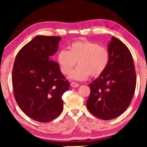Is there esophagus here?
Wrapping results in <instances>:
<instances>
[{
  "label": "esophagus",
  "mask_w": 147,
  "mask_h": 147,
  "mask_svg": "<svg viewBox=\"0 0 147 147\" xmlns=\"http://www.w3.org/2000/svg\"><path fill=\"white\" fill-rule=\"evenodd\" d=\"M71 87H73V88H77V87H78V86H79V84H78V83H76V82H72L71 83Z\"/></svg>",
  "instance_id": "34e87169"
}]
</instances>
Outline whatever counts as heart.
Masks as SVG:
<instances>
[{"label":"heart","instance_id":"heart-1","mask_svg":"<svg viewBox=\"0 0 147 147\" xmlns=\"http://www.w3.org/2000/svg\"><path fill=\"white\" fill-rule=\"evenodd\" d=\"M69 51L62 49L57 55V62L61 71L68 75L78 61L79 65L70 74L71 79L84 81L89 76L95 78L101 75L110 61V53L105 46L94 42L78 41L69 47Z\"/></svg>","mask_w":147,"mask_h":147}]
</instances>
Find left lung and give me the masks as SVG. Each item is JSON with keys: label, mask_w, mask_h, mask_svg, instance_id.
Instances as JSON below:
<instances>
[{"label": "left lung", "mask_w": 147, "mask_h": 147, "mask_svg": "<svg viewBox=\"0 0 147 147\" xmlns=\"http://www.w3.org/2000/svg\"><path fill=\"white\" fill-rule=\"evenodd\" d=\"M110 61L103 73L90 84L86 106L90 113L102 120L114 119L127 109L135 92L136 76L130 50L112 37L109 45Z\"/></svg>", "instance_id": "1"}]
</instances>
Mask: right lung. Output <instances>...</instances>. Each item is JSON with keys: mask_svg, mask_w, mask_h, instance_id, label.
Segmentation results:
<instances>
[{"mask_svg": "<svg viewBox=\"0 0 147 147\" xmlns=\"http://www.w3.org/2000/svg\"><path fill=\"white\" fill-rule=\"evenodd\" d=\"M61 37L38 35L18 52L12 71L15 100L31 119L48 122L63 110L62 96L69 83L52 56L57 51Z\"/></svg>", "mask_w": 147, "mask_h": 147, "instance_id": "obj_1", "label": "right lung"}]
</instances>
